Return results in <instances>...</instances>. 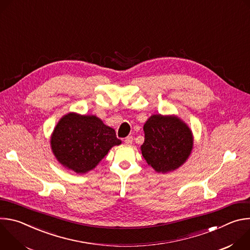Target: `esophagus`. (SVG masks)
Returning <instances> with one entry per match:
<instances>
[{
    "label": "esophagus",
    "mask_w": 250,
    "mask_h": 250,
    "mask_svg": "<svg viewBox=\"0 0 250 250\" xmlns=\"http://www.w3.org/2000/svg\"><path fill=\"white\" fill-rule=\"evenodd\" d=\"M132 140H133V138H132V136L131 135H128V136H126L125 138V145H127V146H129V145H131L132 144Z\"/></svg>",
    "instance_id": "1"
}]
</instances>
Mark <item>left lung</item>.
Instances as JSON below:
<instances>
[{"instance_id": "1", "label": "left lung", "mask_w": 250, "mask_h": 250, "mask_svg": "<svg viewBox=\"0 0 250 250\" xmlns=\"http://www.w3.org/2000/svg\"><path fill=\"white\" fill-rule=\"evenodd\" d=\"M141 153L156 172L167 173L183 165L193 148L189 126L176 116H151L144 125Z\"/></svg>"}]
</instances>
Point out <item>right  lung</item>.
<instances>
[{
    "mask_svg": "<svg viewBox=\"0 0 250 250\" xmlns=\"http://www.w3.org/2000/svg\"><path fill=\"white\" fill-rule=\"evenodd\" d=\"M122 140L114 128L96 116L69 113L56 125L50 138L51 149L60 164L78 174L94 169Z\"/></svg>",
    "mask_w": 250,
    "mask_h": 250,
    "instance_id": "obj_1",
    "label": "right lung"
}]
</instances>
